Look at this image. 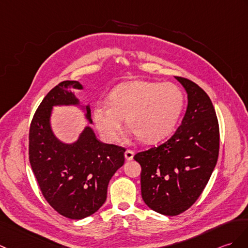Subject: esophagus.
<instances>
[{
	"label": "esophagus",
	"mask_w": 248,
	"mask_h": 248,
	"mask_svg": "<svg viewBox=\"0 0 248 248\" xmlns=\"http://www.w3.org/2000/svg\"><path fill=\"white\" fill-rule=\"evenodd\" d=\"M124 157H125L126 160H132L134 157V152L132 150H126L124 152Z\"/></svg>",
	"instance_id": "1"
}]
</instances>
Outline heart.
<instances>
[{
  "mask_svg": "<svg viewBox=\"0 0 248 248\" xmlns=\"http://www.w3.org/2000/svg\"><path fill=\"white\" fill-rule=\"evenodd\" d=\"M108 103L93 108L96 129L107 142H116L124 118L130 133L148 143L171 135L183 113L185 97L173 83L132 80L120 83L108 94Z\"/></svg>",
  "mask_w": 248,
  "mask_h": 248,
  "instance_id": "1",
  "label": "heart"
}]
</instances>
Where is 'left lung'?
I'll return each mask as SVG.
<instances>
[{"mask_svg": "<svg viewBox=\"0 0 248 248\" xmlns=\"http://www.w3.org/2000/svg\"><path fill=\"white\" fill-rule=\"evenodd\" d=\"M187 93L185 115L162 145L137 153L143 202L165 216H177L199 199L217 165L220 133L210 98L198 84L175 77Z\"/></svg>", "mask_w": 248, "mask_h": 248, "instance_id": "left-lung-1", "label": "left lung"}]
</instances>
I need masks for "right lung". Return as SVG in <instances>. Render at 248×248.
I'll use <instances>...</instances> for the list:
<instances>
[{"instance_id":"obj_1","label":"right lung","mask_w":248,"mask_h":248,"mask_svg":"<svg viewBox=\"0 0 248 248\" xmlns=\"http://www.w3.org/2000/svg\"><path fill=\"white\" fill-rule=\"evenodd\" d=\"M75 90L84 86L63 81L40 103L31 124L30 162L48 204L62 216L81 220L105 204L108 182L124 164L125 149L98 140L90 125L73 143L55 136L51 126L55 106L78 107L93 124L90 103L81 105Z\"/></svg>"}]
</instances>
